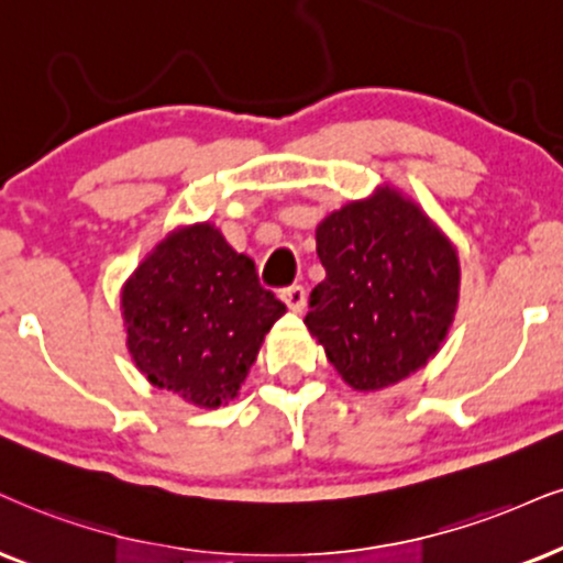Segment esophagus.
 <instances>
[{
	"instance_id": "34e87169",
	"label": "esophagus",
	"mask_w": 563,
	"mask_h": 563,
	"mask_svg": "<svg viewBox=\"0 0 563 563\" xmlns=\"http://www.w3.org/2000/svg\"><path fill=\"white\" fill-rule=\"evenodd\" d=\"M282 300L287 302V308L292 310V313H302V308H305V289L300 287V284H295V287H287L282 292Z\"/></svg>"
}]
</instances>
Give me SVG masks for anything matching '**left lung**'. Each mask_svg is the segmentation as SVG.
I'll use <instances>...</instances> for the list:
<instances>
[{"instance_id":"obj_1","label":"left lung","mask_w":563,"mask_h":563,"mask_svg":"<svg viewBox=\"0 0 563 563\" xmlns=\"http://www.w3.org/2000/svg\"><path fill=\"white\" fill-rule=\"evenodd\" d=\"M325 279L305 325L344 384L380 391L428 365L460 302V255L420 203L380 185L316 227Z\"/></svg>"}]
</instances>
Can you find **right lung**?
Instances as JSON below:
<instances>
[{
  "instance_id": "right-lung-1",
  "label": "right lung",
  "mask_w": 563,
  "mask_h": 563,
  "mask_svg": "<svg viewBox=\"0 0 563 563\" xmlns=\"http://www.w3.org/2000/svg\"><path fill=\"white\" fill-rule=\"evenodd\" d=\"M120 308L137 371L200 409L238 397L271 325L287 313L261 287L253 258L211 221L166 234L122 284Z\"/></svg>"
}]
</instances>
